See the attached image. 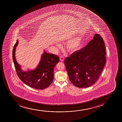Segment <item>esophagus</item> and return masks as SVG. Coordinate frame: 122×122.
<instances>
[{"mask_svg": "<svg viewBox=\"0 0 122 122\" xmlns=\"http://www.w3.org/2000/svg\"><path fill=\"white\" fill-rule=\"evenodd\" d=\"M60 61H64V58L63 56H60Z\"/></svg>", "mask_w": 122, "mask_h": 122, "instance_id": "obj_1", "label": "esophagus"}]
</instances>
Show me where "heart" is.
Listing matches in <instances>:
<instances>
[{
	"label": "heart",
	"instance_id": "b5f03b06",
	"mask_svg": "<svg viewBox=\"0 0 122 122\" xmlns=\"http://www.w3.org/2000/svg\"><path fill=\"white\" fill-rule=\"evenodd\" d=\"M82 40V36H78L70 40L66 45L68 50L71 52L77 51L81 47Z\"/></svg>",
	"mask_w": 122,
	"mask_h": 122
}]
</instances>
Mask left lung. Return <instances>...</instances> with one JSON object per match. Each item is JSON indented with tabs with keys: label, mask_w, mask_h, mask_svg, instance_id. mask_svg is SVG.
Returning <instances> with one entry per match:
<instances>
[{
	"label": "left lung",
	"mask_w": 122,
	"mask_h": 122,
	"mask_svg": "<svg viewBox=\"0 0 122 122\" xmlns=\"http://www.w3.org/2000/svg\"><path fill=\"white\" fill-rule=\"evenodd\" d=\"M105 45L102 38L95 34L81 50L64 60L71 82L77 87H89L99 79L106 63Z\"/></svg>",
	"instance_id": "left-lung-1"
}]
</instances>
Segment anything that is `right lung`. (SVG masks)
Listing matches in <instances>:
<instances>
[{"mask_svg":"<svg viewBox=\"0 0 122 122\" xmlns=\"http://www.w3.org/2000/svg\"><path fill=\"white\" fill-rule=\"evenodd\" d=\"M18 44L17 40L12 50V59L19 79L28 86L35 89L43 90L48 88L53 81V70L59 62L58 56L44 51L36 69L23 71L15 58V50Z\"/></svg>","mask_w":122,"mask_h":122,"instance_id":"1","label":"right lung"}]
</instances>
